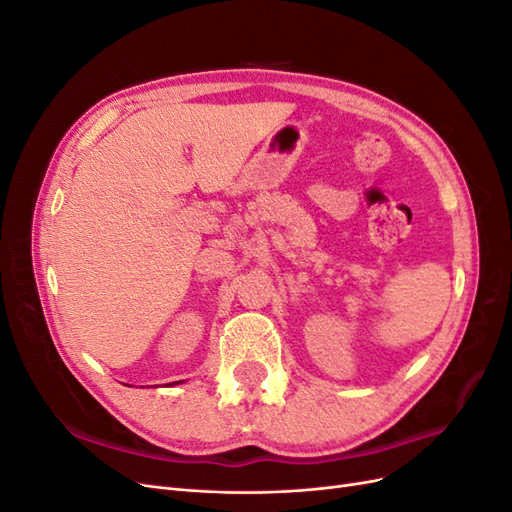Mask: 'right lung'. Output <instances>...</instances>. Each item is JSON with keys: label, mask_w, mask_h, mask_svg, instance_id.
Masks as SVG:
<instances>
[{"label": "right lung", "mask_w": 512, "mask_h": 512, "mask_svg": "<svg viewBox=\"0 0 512 512\" xmlns=\"http://www.w3.org/2000/svg\"><path fill=\"white\" fill-rule=\"evenodd\" d=\"M181 382H183V380H179V382H170L168 386H173V384H181Z\"/></svg>", "instance_id": "add662e5"}]
</instances>
